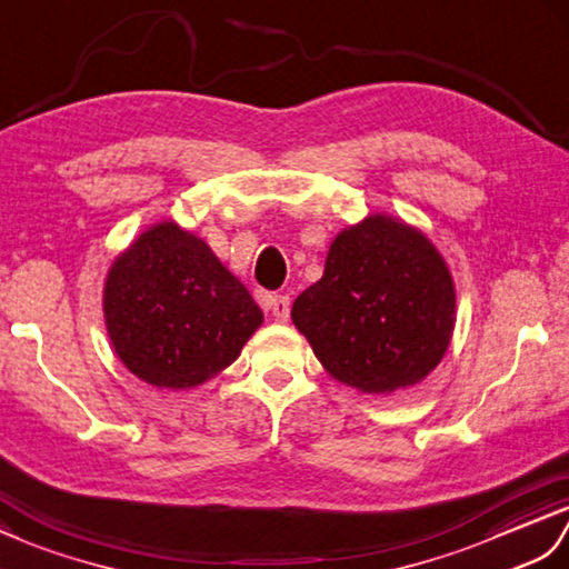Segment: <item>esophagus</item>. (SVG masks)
<instances>
[{
    "instance_id": "esophagus-1",
    "label": "esophagus",
    "mask_w": 569,
    "mask_h": 569,
    "mask_svg": "<svg viewBox=\"0 0 569 569\" xmlns=\"http://www.w3.org/2000/svg\"><path fill=\"white\" fill-rule=\"evenodd\" d=\"M264 307L272 311L274 321H287L289 319V297L287 295H270L268 301H264Z\"/></svg>"
}]
</instances>
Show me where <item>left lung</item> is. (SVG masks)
<instances>
[{
	"instance_id": "1",
	"label": "left lung",
	"mask_w": 569,
	"mask_h": 569,
	"mask_svg": "<svg viewBox=\"0 0 569 569\" xmlns=\"http://www.w3.org/2000/svg\"><path fill=\"white\" fill-rule=\"evenodd\" d=\"M452 317L446 260L423 233L380 213L336 238L323 277L292 307L328 375L368 395L421 382L448 350Z\"/></svg>"
}]
</instances>
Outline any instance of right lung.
<instances>
[{
    "label": "right lung",
    "mask_w": 569,
    "mask_h": 569,
    "mask_svg": "<svg viewBox=\"0 0 569 569\" xmlns=\"http://www.w3.org/2000/svg\"><path fill=\"white\" fill-rule=\"evenodd\" d=\"M104 317L126 368L168 389L197 387L229 368L262 323L248 289L172 221L153 226L111 264Z\"/></svg>",
    "instance_id": "right-lung-1"
}]
</instances>
